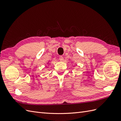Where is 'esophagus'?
Segmentation results:
<instances>
[{
    "label": "esophagus",
    "instance_id": "34e87169",
    "mask_svg": "<svg viewBox=\"0 0 121 121\" xmlns=\"http://www.w3.org/2000/svg\"><path fill=\"white\" fill-rule=\"evenodd\" d=\"M59 60L60 61H63L64 60V57L62 56H60L59 57Z\"/></svg>",
    "mask_w": 121,
    "mask_h": 121
}]
</instances>
